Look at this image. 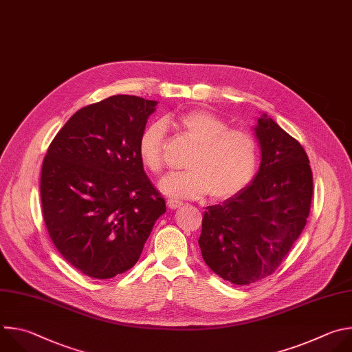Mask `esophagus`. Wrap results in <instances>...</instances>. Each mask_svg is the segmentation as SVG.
<instances>
[{"instance_id": "obj_1", "label": "esophagus", "mask_w": 352, "mask_h": 352, "mask_svg": "<svg viewBox=\"0 0 352 352\" xmlns=\"http://www.w3.org/2000/svg\"><path fill=\"white\" fill-rule=\"evenodd\" d=\"M166 204H168V206H169L170 209H176V208H180V206L183 205V202H182V201L175 199V198H168Z\"/></svg>"}]
</instances>
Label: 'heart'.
I'll return each instance as SVG.
<instances>
[{"label": "heart", "instance_id": "heart-1", "mask_svg": "<svg viewBox=\"0 0 352 352\" xmlns=\"http://www.w3.org/2000/svg\"><path fill=\"white\" fill-rule=\"evenodd\" d=\"M197 144L187 172L170 175L161 190L170 195L197 198L209 194L214 199H228L241 192L254 179L259 147L255 135L241 127H229L222 116L195 109L168 118ZM165 127L161 122L148 124L138 137L137 151L142 164L158 175L164 169Z\"/></svg>", "mask_w": 352, "mask_h": 352}]
</instances>
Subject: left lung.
Returning <instances> with one entry per match:
<instances>
[{"label": "left lung", "instance_id": "obj_1", "mask_svg": "<svg viewBox=\"0 0 352 352\" xmlns=\"http://www.w3.org/2000/svg\"><path fill=\"white\" fill-rule=\"evenodd\" d=\"M255 134L256 176L241 192L206 206L198 240L205 263L239 286L280 266L307 225L314 191L308 155L294 137L266 115Z\"/></svg>", "mask_w": 352, "mask_h": 352}]
</instances>
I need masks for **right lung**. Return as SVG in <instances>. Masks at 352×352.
<instances>
[{
  "mask_svg": "<svg viewBox=\"0 0 352 352\" xmlns=\"http://www.w3.org/2000/svg\"><path fill=\"white\" fill-rule=\"evenodd\" d=\"M157 101L112 96L79 109L43 161L40 195L48 234L83 274L111 278L135 265L166 212L137 143Z\"/></svg>",
  "mask_w": 352,
  "mask_h": 352,
  "instance_id": "1",
  "label": "right lung"
}]
</instances>
